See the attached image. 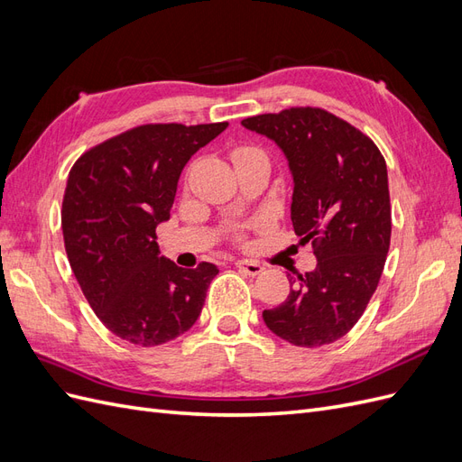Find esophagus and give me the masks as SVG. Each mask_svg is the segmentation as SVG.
<instances>
[{
	"mask_svg": "<svg viewBox=\"0 0 462 462\" xmlns=\"http://www.w3.org/2000/svg\"><path fill=\"white\" fill-rule=\"evenodd\" d=\"M235 265H236V268H239L241 273L250 275V277H254V275L263 272V265H260L258 262H253V260H236Z\"/></svg>",
	"mask_w": 462,
	"mask_h": 462,
	"instance_id": "obj_1",
	"label": "esophagus"
}]
</instances>
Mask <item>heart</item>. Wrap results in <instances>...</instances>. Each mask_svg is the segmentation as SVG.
Here are the masks:
<instances>
[{
  "label": "heart",
  "mask_w": 462,
  "mask_h": 462,
  "mask_svg": "<svg viewBox=\"0 0 462 462\" xmlns=\"http://www.w3.org/2000/svg\"><path fill=\"white\" fill-rule=\"evenodd\" d=\"M246 153H256V152L254 150H239V152L235 153V160L241 158V156H246Z\"/></svg>",
  "instance_id": "obj_1"
}]
</instances>
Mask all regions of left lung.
<instances>
[{
    "instance_id": "obj_1",
    "label": "left lung",
    "mask_w": 462,
    "mask_h": 462,
    "mask_svg": "<svg viewBox=\"0 0 462 462\" xmlns=\"http://www.w3.org/2000/svg\"><path fill=\"white\" fill-rule=\"evenodd\" d=\"M285 153L292 175L291 221L312 243L316 268L289 277V297L263 310V324L297 346L348 333L380 283L391 241L387 167L353 125L319 107H291L243 119Z\"/></svg>"
}]
</instances>
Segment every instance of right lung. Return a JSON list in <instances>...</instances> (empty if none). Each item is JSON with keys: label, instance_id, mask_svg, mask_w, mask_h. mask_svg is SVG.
<instances>
[{"label": "right lung", "instance_id": "obj_1", "mask_svg": "<svg viewBox=\"0 0 462 462\" xmlns=\"http://www.w3.org/2000/svg\"><path fill=\"white\" fill-rule=\"evenodd\" d=\"M227 125H143L90 148L69 171L67 258L96 316L125 341L167 343L202 312L217 265L179 268L160 256L156 227L170 219L187 162Z\"/></svg>", "mask_w": 462, "mask_h": 462}]
</instances>
